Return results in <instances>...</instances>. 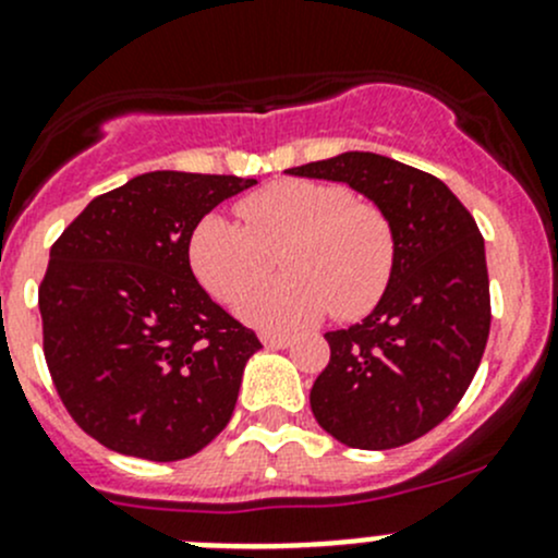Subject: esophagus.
<instances>
[{
  "label": "esophagus",
  "instance_id": "34e87169",
  "mask_svg": "<svg viewBox=\"0 0 558 558\" xmlns=\"http://www.w3.org/2000/svg\"><path fill=\"white\" fill-rule=\"evenodd\" d=\"M262 342L267 348H289L294 340H291V337H286V335H267V331H264Z\"/></svg>",
  "mask_w": 558,
  "mask_h": 558
}]
</instances>
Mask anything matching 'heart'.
Listing matches in <instances>:
<instances>
[{
	"label": "heart",
	"mask_w": 558,
	"mask_h": 558,
	"mask_svg": "<svg viewBox=\"0 0 558 558\" xmlns=\"http://www.w3.org/2000/svg\"><path fill=\"white\" fill-rule=\"evenodd\" d=\"M246 227L210 213L196 223L189 258L199 283L247 324L289 331L326 311L356 318L378 305L397 262V238L375 202L340 183L275 180L238 202ZM281 253L284 275L257 287ZM257 287L256 290L252 286Z\"/></svg>",
	"instance_id": "b5f03b06"
}]
</instances>
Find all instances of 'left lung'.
I'll return each instance as SVG.
<instances>
[{"label":"left lung","instance_id":"left-lung-1","mask_svg":"<svg viewBox=\"0 0 558 558\" xmlns=\"http://www.w3.org/2000/svg\"><path fill=\"white\" fill-rule=\"evenodd\" d=\"M289 172L348 183L397 238L375 311L324 335L331 356L311 388L315 421L348 448L408 446L453 413L486 351L492 296L475 218L435 174L388 156L351 150Z\"/></svg>","mask_w":558,"mask_h":558}]
</instances>
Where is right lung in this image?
<instances>
[{
	"label": "right lung",
	"instance_id": "add662e5",
	"mask_svg": "<svg viewBox=\"0 0 558 558\" xmlns=\"http://www.w3.org/2000/svg\"><path fill=\"white\" fill-rule=\"evenodd\" d=\"M253 178L145 172L88 202L50 247L39 283L43 351L59 399L110 451L189 459L238 404L262 348L196 283V223Z\"/></svg>",
	"mask_w": 558,
	"mask_h": 558
}]
</instances>
